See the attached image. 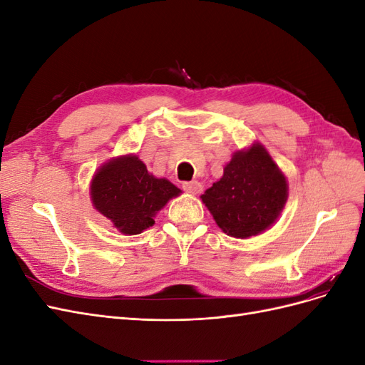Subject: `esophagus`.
<instances>
[{
  "mask_svg": "<svg viewBox=\"0 0 365 365\" xmlns=\"http://www.w3.org/2000/svg\"><path fill=\"white\" fill-rule=\"evenodd\" d=\"M182 189L193 193V195H196V193H200L202 190V184L197 182V181H184L182 182Z\"/></svg>",
  "mask_w": 365,
  "mask_h": 365,
  "instance_id": "obj_1",
  "label": "esophagus"
}]
</instances>
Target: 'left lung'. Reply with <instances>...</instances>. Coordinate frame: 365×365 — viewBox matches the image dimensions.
Instances as JSON below:
<instances>
[{
    "instance_id": "left-lung-1",
    "label": "left lung",
    "mask_w": 365,
    "mask_h": 365,
    "mask_svg": "<svg viewBox=\"0 0 365 365\" xmlns=\"http://www.w3.org/2000/svg\"><path fill=\"white\" fill-rule=\"evenodd\" d=\"M201 197L224 233L245 239L274 224L288 197V184L267 149L254 145L235 153L222 178Z\"/></svg>"
}]
</instances>
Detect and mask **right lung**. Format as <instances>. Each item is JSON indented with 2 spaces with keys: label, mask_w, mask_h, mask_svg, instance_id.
I'll use <instances>...</instances> for the list:
<instances>
[{
  "label": "right lung",
  "mask_w": 365,
  "mask_h": 365,
  "mask_svg": "<svg viewBox=\"0 0 365 365\" xmlns=\"http://www.w3.org/2000/svg\"><path fill=\"white\" fill-rule=\"evenodd\" d=\"M180 193L170 181L150 175L135 155L106 163L91 182L94 207L125 235L152 227L153 216Z\"/></svg>",
  "instance_id": "add662e5"
}]
</instances>
